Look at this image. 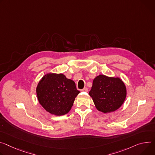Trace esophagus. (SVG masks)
Instances as JSON below:
<instances>
[{
	"label": "esophagus",
	"mask_w": 155,
	"mask_h": 155,
	"mask_svg": "<svg viewBox=\"0 0 155 155\" xmlns=\"http://www.w3.org/2000/svg\"><path fill=\"white\" fill-rule=\"evenodd\" d=\"M81 91H85V92H87V91H88V88H87V87H85V88H84L83 89H82Z\"/></svg>",
	"instance_id": "1"
}]
</instances>
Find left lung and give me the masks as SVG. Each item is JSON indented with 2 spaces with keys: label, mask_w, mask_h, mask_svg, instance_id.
I'll use <instances>...</instances> for the list:
<instances>
[{
  "label": "left lung",
  "mask_w": 155,
  "mask_h": 155,
  "mask_svg": "<svg viewBox=\"0 0 155 155\" xmlns=\"http://www.w3.org/2000/svg\"><path fill=\"white\" fill-rule=\"evenodd\" d=\"M126 88L119 78L97 76L89 92L96 109L104 113L119 109L126 97Z\"/></svg>",
  "instance_id": "obj_1"
}]
</instances>
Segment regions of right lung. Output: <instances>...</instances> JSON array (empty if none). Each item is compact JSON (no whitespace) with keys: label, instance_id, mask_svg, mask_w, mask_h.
<instances>
[{"label":"right lung","instance_id":"obj_1","mask_svg":"<svg viewBox=\"0 0 155 155\" xmlns=\"http://www.w3.org/2000/svg\"><path fill=\"white\" fill-rule=\"evenodd\" d=\"M79 93L75 82L62 74H46L36 88L40 104L49 113L56 116L68 113Z\"/></svg>","mask_w":155,"mask_h":155}]
</instances>
